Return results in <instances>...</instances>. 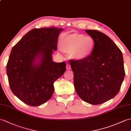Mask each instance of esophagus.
Returning a JSON list of instances; mask_svg holds the SVG:
<instances>
[{
    "instance_id": "34e87169",
    "label": "esophagus",
    "mask_w": 131,
    "mask_h": 131,
    "mask_svg": "<svg viewBox=\"0 0 131 131\" xmlns=\"http://www.w3.org/2000/svg\"><path fill=\"white\" fill-rule=\"evenodd\" d=\"M70 69H71L70 65H69V64H68V65H66V70H70Z\"/></svg>"
}]
</instances>
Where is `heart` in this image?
I'll list each match as a JSON object with an SVG mask.
<instances>
[{
  "instance_id": "1",
  "label": "heart",
  "mask_w": 131,
  "mask_h": 131,
  "mask_svg": "<svg viewBox=\"0 0 131 131\" xmlns=\"http://www.w3.org/2000/svg\"><path fill=\"white\" fill-rule=\"evenodd\" d=\"M94 40L91 37L76 33L69 34L61 39L60 47L62 51L70 53L75 60H82L90 57L94 48Z\"/></svg>"
}]
</instances>
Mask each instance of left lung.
<instances>
[{"mask_svg": "<svg viewBox=\"0 0 131 131\" xmlns=\"http://www.w3.org/2000/svg\"><path fill=\"white\" fill-rule=\"evenodd\" d=\"M94 40L90 57L82 60H70L74 84L83 101L99 105L114 98L119 92L125 71L123 54L111 39L95 30H85Z\"/></svg>", "mask_w": 131, "mask_h": 131, "instance_id": "8db88e82", "label": "left lung"}]
</instances>
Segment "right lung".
Returning a JSON list of instances; mask_svg holds the SVG:
<instances>
[{"instance_id": "add662e5", "label": "right lung", "mask_w": 131, "mask_h": 131, "mask_svg": "<svg viewBox=\"0 0 131 131\" xmlns=\"http://www.w3.org/2000/svg\"><path fill=\"white\" fill-rule=\"evenodd\" d=\"M55 27L30 30L13 47L7 74L13 93L25 104L37 106L51 98L54 82L65 73L66 63L52 61L58 37Z\"/></svg>"}]
</instances>
